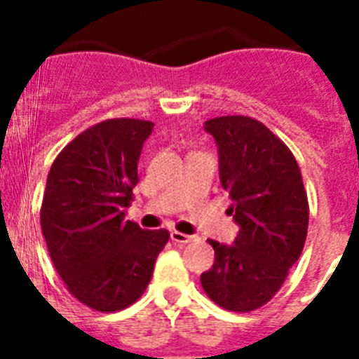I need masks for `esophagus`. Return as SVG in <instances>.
I'll list each match as a JSON object with an SVG mask.
<instances>
[{
  "label": "esophagus",
  "instance_id": "34e87169",
  "mask_svg": "<svg viewBox=\"0 0 359 359\" xmlns=\"http://www.w3.org/2000/svg\"><path fill=\"white\" fill-rule=\"evenodd\" d=\"M171 240H173L175 244H190L196 240L194 235H184V233H180V231H171Z\"/></svg>",
  "mask_w": 359,
  "mask_h": 359
}]
</instances>
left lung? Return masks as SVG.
Wrapping results in <instances>:
<instances>
[{
  "label": "left lung",
  "mask_w": 359,
  "mask_h": 359,
  "mask_svg": "<svg viewBox=\"0 0 359 359\" xmlns=\"http://www.w3.org/2000/svg\"><path fill=\"white\" fill-rule=\"evenodd\" d=\"M205 130L218 145L219 180L233 201L227 212L240 231L233 245L208 240L214 264L201 285L219 307L248 313L272 300L302 255L307 194L289 147L262 123L225 115Z\"/></svg>",
  "instance_id": "1"
}]
</instances>
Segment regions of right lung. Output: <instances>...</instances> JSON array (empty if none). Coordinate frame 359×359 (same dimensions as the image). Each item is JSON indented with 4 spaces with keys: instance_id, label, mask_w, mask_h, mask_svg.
Listing matches in <instances>:
<instances>
[{
    "instance_id": "right-lung-1",
    "label": "right lung",
    "mask_w": 359,
    "mask_h": 359,
    "mask_svg": "<svg viewBox=\"0 0 359 359\" xmlns=\"http://www.w3.org/2000/svg\"><path fill=\"white\" fill-rule=\"evenodd\" d=\"M151 121L108 119L76 135L48 173L41 227L67 289L91 309L121 311L145 292L165 229L124 219Z\"/></svg>"
}]
</instances>
